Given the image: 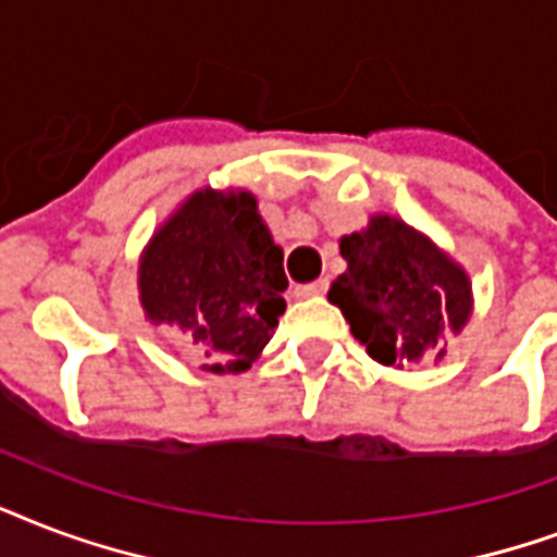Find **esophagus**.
<instances>
[{
  "mask_svg": "<svg viewBox=\"0 0 557 557\" xmlns=\"http://www.w3.org/2000/svg\"><path fill=\"white\" fill-rule=\"evenodd\" d=\"M327 290V278H319V282L299 284L296 287V299H313V296H322Z\"/></svg>",
  "mask_w": 557,
  "mask_h": 557,
  "instance_id": "34e87169",
  "label": "esophagus"
}]
</instances>
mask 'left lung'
I'll list each match as a JSON object with an SVG mask.
<instances>
[{
  "label": "left lung",
  "instance_id": "8db88e82",
  "mask_svg": "<svg viewBox=\"0 0 557 557\" xmlns=\"http://www.w3.org/2000/svg\"><path fill=\"white\" fill-rule=\"evenodd\" d=\"M346 273L327 301L343 310L355 339L381 366L444 357V337L462 334L473 317L471 275L430 235L395 214H372L339 238Z\"/></svg>",
  "mask_w": 557,
  "mask_h": 557
}]
</instances>
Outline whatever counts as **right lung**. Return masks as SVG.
I'll list each match as a JSON object with an SVG mask.
<instances>
[{
    "instance_id": "add662e5",
    "label": "right lung",
    "mask_w": 557,
    "mask_h": 557,
    "mask_svg": "<svg viewBox=\"0 0 557 557\" xmlns=\"http://www.w3.org/2000/svg\"><path fill=\"white\" fill-rule=\"evenodd\" d=\"M284 252L247 188H197L168 214L139 256V301L202 372L256 363L287 308Z\"/></svg>"
}]
</instances>
